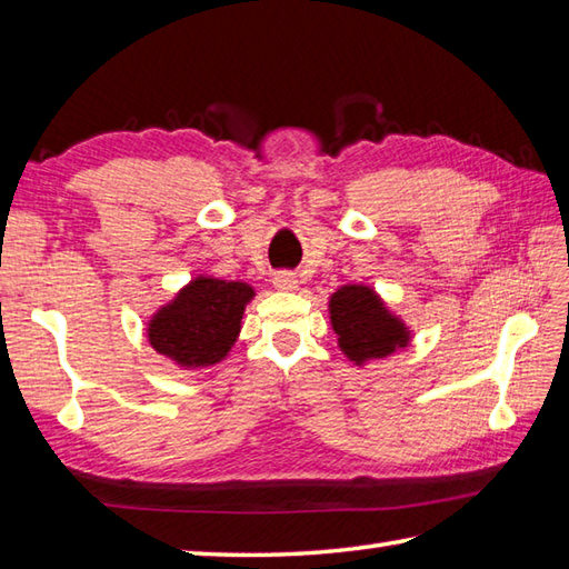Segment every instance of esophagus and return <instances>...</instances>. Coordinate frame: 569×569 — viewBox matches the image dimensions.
Returning a JSON list of instances; mask_svg holds the SVG:
<instances>
[{"label": "esophagus", "mask_w": 569, "mask_h": 569, "mask_svg": "<svg viewBox=\"0 0 569 569\" xmlns=\"http://www.w3.org/2000/svg\"><path fill=\"white\" fill-rule=\"evenodd\" d=\"M273 286L278 288V291H298L300 283H298V278L293 273L281 271V273H276Z\"/></svg>", "instance_id": "34e87169"}]
</instances>
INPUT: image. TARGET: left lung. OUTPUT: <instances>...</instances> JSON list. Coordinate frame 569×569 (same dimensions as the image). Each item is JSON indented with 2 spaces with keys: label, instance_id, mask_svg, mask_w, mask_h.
<instances>
[{
  "label": "left lung",
  "instance_id": "8db88e82",
  "mask_svg": "<svg viewBox=\"0 0 569 569\" xmlns=\"http://www.w3.org/2000/svg\"><path fill=\"white\" fill-rule=\"evenodd\" d=\"M328 310L337 347L357 367H367L369 361L401 352L413 340V332L403 318L389 310L386 300L371 286H340L330 296Z\"/></svg>",
  "mask_w": 569,
  "mask_h": 569
}]
</instances>
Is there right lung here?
<instances>
[{
    "mask_svg": "<svg viewBox=\"0 0 569 569\" xmlns=\"http://www.w3.org/2000/svg\"><path fill=\"white\" fill-rule=\"evenodd\" d=\"M253 296V288L244 281H224L204 273L190 278L149 318V345L188 371L220 365L232 352Z\"/></svg>",
    "mask_w": 569,
    "mask_h": 569,
    "instance_id": "obj_1",
    "label": "right lung"
}]
</instances>
